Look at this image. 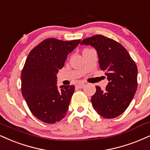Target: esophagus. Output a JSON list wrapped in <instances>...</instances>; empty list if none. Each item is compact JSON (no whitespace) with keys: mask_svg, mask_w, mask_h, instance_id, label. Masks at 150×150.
<instances>
[{"mask_svg":"<svg viewBox=\"0 0 150 150\" xmlns=\"http://www.w3.org/2000/svg\"><path fill=\"white\" fill-rule=\"evenodd\" d=\"M84 86H85V84H84V83H79V84H77V87L80 88V89L83 88Z\"/></svg>","mask_w":150,"mask_h":150,"instance_id":"1","label":"esophagus"}]
</instances>
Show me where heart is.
Masks as SVG:
<instances>
[{"label": "heart", "mask_w": 150, "mask_h": 150, "mask_svg": "<svg viewBox=\"0 0 150 150\" xmlns=\"http://www.w3.org/2000/svg\"><path fill=\"white\" fill-rule=\"evenodd\" d=\"M90 50V49H84V50H83L82 51V54L84 53V52H86V51H89V50Z\"/></svg>", "instance_id": "b5f03b06"}]
</instances>
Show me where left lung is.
<instances>
[{"mask_svg":"<svg viewBox=\"0 0 150 150\" xmlns=\"http://www.w3.org/2000/svg\"><path fill=\"white\" fill-rule=\"evenodd\" d=\"M80 44L96 50L99 66L109 81L105 90L96 86V91L91 99L93 109L103 118L120 116L129 107L137 90L136 63L124 46L104 35L91 36Z\"/></svg>","mask_w":150,"mask_h":150,"instance_id":"1","label":"left lung"}]
</instances>
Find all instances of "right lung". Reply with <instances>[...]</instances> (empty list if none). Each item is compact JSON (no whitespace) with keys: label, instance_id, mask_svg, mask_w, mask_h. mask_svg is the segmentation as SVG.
<instances>
[{"label":"right lung","instance_id":"1","mask_svg":"<svg viewBox=\"0 0 150 150\" xmlns=\"http://www.w3.org/2000/svg\"><path fill=\"white\" fill-rule=\"evenodd\" d=\"M80 41L47 38L28 54L21 70V92L32 114L45 123L59 122L68 112L75 86L58 89L57 74Z\"/></svg>","mask_w":150,"mask_h":150}]
</instances>
